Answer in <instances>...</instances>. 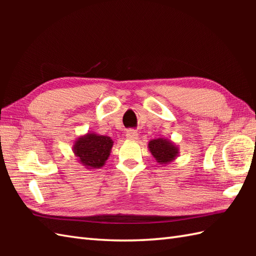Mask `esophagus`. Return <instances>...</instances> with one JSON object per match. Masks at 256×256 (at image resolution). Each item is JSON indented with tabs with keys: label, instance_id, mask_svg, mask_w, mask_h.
<instances>
[{
	"label": "esophagus",
	"instance_id": "esophagus-1",
	"mask_svg": "<svg viewBox=\"0 0 256 256\" xmlns=\"http://www.w3.org/2000/svg\"><path fill=\"white\" fill-rule=\"evenodd\" d=\"M125 136H126V138L128 140H138V134L136 131H134V130H128Z\"/></svg>",
	"mask_w": 256,
	"mask_h": 256
}]
</instances>
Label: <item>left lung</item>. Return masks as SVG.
Wrapping results in <instances>:
<instances>
[{
	"label": "left lung",
	"mask_w": 256,
	"mask_h": 256,
	"mask_svg": "<svg viewBox=\"0 0 256 256\" xmlns=\"http://www.w3.org/2000/svg\"><path fill=\"white\" fill-rule=\"evenodd\" d=\"M148 150L160 165L166 166L176 160L179 155V148L167 138H154L148 142Z\"/></svg>",
	"instance_id": "obj_1"
}]
</instances>
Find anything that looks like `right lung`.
Instances as JSON below:
<instances>
[{
	"instance_id": "right-lung-1",
	"label": "right lung",
	"mask_w": 256,
	"mask_h": 256,
	"mask_svg": "<svg viewBox=\"0 0 256 256\" xmlns=\"http://www.w3.org/2000/svg\"><path fill=\"white\" fill-rule=\"evenodd\" d=\"M113 143L111 138L88 132L74 140L72 152L86 170H100L110 156Z\"/></svg>"
}]
</instances>
